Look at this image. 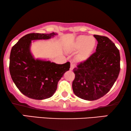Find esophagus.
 <instances>
[{"label":"esophagus","instance_id":"34e87169","mask_svg":"<svg viewBox=\"0 0 131 131\" xmlns=\"http://www.w3.org/2000/svg\"><path fill=\"white\" fill-rule=\"evenodd\" d=\"M75 67V65L74 64H73V62H71V65H70V70H73V69H74V68Z\"/></svg>","mask_w":131,"mask_h":131}]
</instances>
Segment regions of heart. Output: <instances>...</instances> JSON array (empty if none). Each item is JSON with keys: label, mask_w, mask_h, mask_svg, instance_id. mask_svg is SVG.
Masks as SVG:
<instances>
[{"label": "heart", "mask_w": 131, "mask_h": 131, "mask_svg": "<svg viewBox=\"0 0 131 131\" xmlns=\"http://www.w3.org/2000/svg\"><path fill=\"white\" fill-rule=\"evenodd\" d=\"M96 45V40L94 37L80 35L71 44V51H79L77 59L79 61H85L91 56Z\"/></svg>", "instance_id": "obj_1"}]
</instances>
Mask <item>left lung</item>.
I'll return each mask as SVG.
<instances>
[{
  "mask_svg": "<svg viewBox=\"0 0 131 131\" xmlns=\"http://www.w3.org/2000/svg\"><path fill=\"white\" fill-rule=\"evenodd\" d=\"M98 41L96 52L73 69L74 94L94 101L103 97L112 88L120 72V52L107 37L94 35Z\"/></svg>",
  "mask_w": 131,
  "mask_h": 131,
  "instance_id": "8db88e82",
  "label": "left lung"
}]
</instances>
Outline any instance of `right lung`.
Here are the masks:
<instances>
[{"mask_svg": "<svg viewBox=\"0 0 131 131\" xmlns=\"http://www.w3.org/2000/svg\"><path fill=\"white\" fill-rule=\"evenodd\" d=\"M57 33H30L19 39L12 48L9 72L16 86L27 97L45 100L51 97L59 80L69 70L70 62L57 64L50 61L35 59L30 51L32 40H48Z\"/></svg>", "mask_w": 131, "mask_h": 131, "instance_id": "1", "label": "right lung"}]
</instances>
